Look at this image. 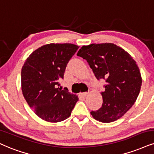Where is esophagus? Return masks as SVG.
I'll return each mask as SVG.
<instances>
[{
	"label": "esophagus",
	"instance_id": "esophagus-1",
	"mask_svg": "<svg viewBox=\"0 0 154 154\" xmlns=\"http://www.w3.org/2000/svg\"><path fill=\"white\" fill-rule=\"evenodd\" d=\"M88 94V92H85V93H80V95L82 97H86L87 95Z\"/></svg>",
	"mask_w": 154,
	"mask_h": 154
}]
</instances>
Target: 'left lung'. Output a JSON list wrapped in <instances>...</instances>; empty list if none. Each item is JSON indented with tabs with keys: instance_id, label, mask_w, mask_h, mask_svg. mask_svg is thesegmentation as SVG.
<instances>
[{
	"instance_id": "8db88e82",
	"label": "left lung",
	"mask_w": 154,
	"mask_h": 154,
	"mask_svg": "<svg viewBox=\"0 0 154 154\" xmlns=\"http://www.w3.org/2000/svg\"><path fill=\"white\" fill-rule=\"evenodd\" d=\"M78 56L88 63L98 80L104 79L103 104L92 116L100 122L119 119L134 105L139 94L142 79L136 61L126 51L113 43L83 45Z\"/></svg>"
}]
</instances>
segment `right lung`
<instances>
[{
    "label": "right lung",
    "instance_id": "right-lung-1",
    "mask_svg": "<svg viewBox=\"0 0 154 154\" xmlns=\"http://www.w3.org/2000/svg\"><path fill=\"white\" fill-rule=\"evenodd\" d=\"M79 48L71 43L44 45L34 51L23 66V95L43 120L52 123L65 120L79 100L68 89L59 88L67 63Z\"/></svg>",
    "mask_w": 154,
    "mask_h": 154
}]
</instances>
